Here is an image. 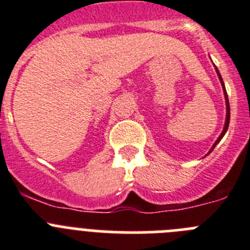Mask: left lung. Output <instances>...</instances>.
<instances>
[{
  "mask_svg": "<svg viewBox=\"0 0 250 250\" xmlns=\"http://www.w3.org/2000/svg\"><path fill=\"white\" fill-rule=\"evenodd\" d=\"M215 67V71H216V75H218V77H219V80H220V83H222V87H223V92H224V98H225V105H227V116H225V123H224V127H223V131L222 134L219 135V138L216 139V141L213 144V146H211V149L209 150V152L208 154H210L211 151H213V149L215 147V145L219 143L220 140L223 139V136L225 135V132H227V130H228L229 127V121H230V107H229V100H228V95H227V90H225V86H224V83H223V79H222V75H220L219 70L216 68V66H214ZM207 154V155H208ZM205 155V156H207Z\"/></svg>",
  "mask_w": 250,
  "mask_h": 250,
  "instance_id": "obj_1",
  "label": "left lung"
}]
</instances>
